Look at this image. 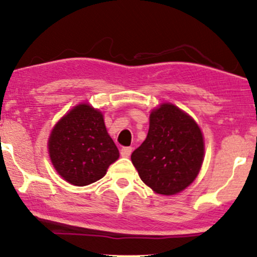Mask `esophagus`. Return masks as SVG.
<instances>
[{"label": "esophagus", "mask_w": 257, "mask_h": 257, "mask_svg": "<svg viewBox=\"0 0 257 257\" xmlns=\"http://www.w3.org/2000/svg\"><path fill=\"white\" fill-rule=\"evenodd\" d=\"M131 153H132L131 147H123L121 148V150H120V155H121L122 158H128V156L131 155Z\"/></svg>", "instance_id": "1"}]
</instances>
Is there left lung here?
I'll use <instances>...</instances> for the list:
<instances>
[{"label": "left lung", "mask_w": 257, "mask_h": 257, "mask_svg": "<svg viewBox=\"0 0 257 257\" xmlns=\"http://www.w3.org/2000/svg\"><path fill=\"white\" fill-rule=\"evenodd\" d=\"M204 143L191 116L171 103L150 114L146 141L132 153L141 179L161 195H174L195 180L203 162Z\"/></svg>", "instance_id": "obj_1"}]
</instances>
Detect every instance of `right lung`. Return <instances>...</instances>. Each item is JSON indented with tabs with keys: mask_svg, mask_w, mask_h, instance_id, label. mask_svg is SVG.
Wrapping results in <instances>:
<instances>
[{
	"mask_svg": "<svg viewBox=\"0 0 257 257\" xmlns=\"http://www.w3.org/2000/svg\"><path fill=\"white\" fill-rule=\"evenodd\" d=\"M49 154L57 173L77 186L97 182L119 158L103 115L85 103L56 123L49 138Z\"/></svg>",
	"mask_w": 257,
	"mask_h": 257,
	"instance_id": "add662e5",
	"label": "right lung"
}]
</instances>
